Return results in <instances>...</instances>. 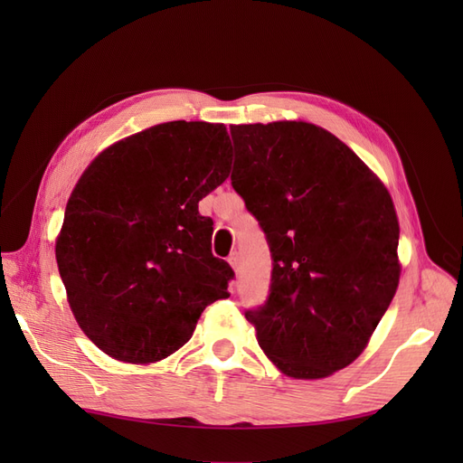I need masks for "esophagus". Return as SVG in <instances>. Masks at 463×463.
Masks as SVG:
<instances>
[{"label": "esophagus", "instance_id": "obj_1", "mask_svg": "<svg viewBox=\"0 0 463 463\" xmlns=\"http://www.w3.org/2000/svg\"><path fill=\"white\" fill-rule=\"evenodd\" d=\"M230 264H232V269L235 270V272H240L241 270V253L240 250H233V253L230 255Z\"/></svg>", "mask_w": 463, "mask_h": 463}]
</instances>
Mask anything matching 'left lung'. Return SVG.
Segmentation results:
<instances>
[{
	"label": "left lung",
	"mask_w": 463,
	"mask_h": 463,
	"mask_svg": "<svg viewBox=\"0 0 463 463\" xmlns=\"http://www.w3.org/2000/svg\"><path fill=\"white\" fill-rule=\"evenodd\" d=\"M232 187L270 247L257 340L293 378H322L365 349L400 282L394 203L357 154L303 121L232 125Z\"/></svg>",
	"instance_id": "8db88e82"
}]
</instances>
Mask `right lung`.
<instances>
[{"mask_svg":"<svg viewBox=\"0 0 463 463\" xmlns=\"http://www.w3.org/2000/svg\"><path fill=\"white\" fill-rule=\"evenodd\" d=\"M223 125L170 121L104 150L69 197L55 243L71 311L104 354L154 363L187 344L232 266L199 201L230 175Z\"/></svg>","mask_w":463,"mask_h":463,"instance_id":"right-lung-1","label":"right lung"}]
</instances>
